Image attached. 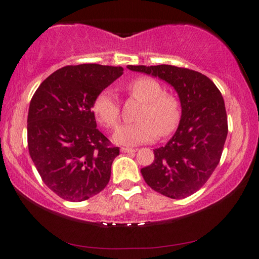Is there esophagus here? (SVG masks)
Wrapping results in <instances>:
<instances>
[{"instance_id":"obj_1","label":"esophagus","mask_w":259,"mask_h":259,"mask_svg":"<svg viewBox=\"0 0 259 259\" xmlns=\"http://www.w3.org/2000/svg\"><path fill=\"white\" fill-rule=\"evenodd\" d=\"M137 150H134V148H131V147H122L121 148V152L123 153H133V152H136Z\"/></svg>"}]
</instances>
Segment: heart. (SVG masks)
Listing matches in <instances>:
<instances>
[{"label":"heart","instance_id":"b5f03b06","mask_svg":"<svg viewBox=\"0 0 259 259\" xmlns=\"http://www.w3.org/2000/svg\"><path fill=\"white\" fill-rule=\"evenodd\" d=\"M125 90L131 97L144 102L137 116L138 122L123 125L114 134L121 145H138L167 136L176 128L180 118V104L175 95L164 92L157 80L139 76L130 81ZM92 109L95 118L106 128H114L120 119V105L111 90H104L95 97Z\"/></svg>","mask_w":259,"mask_h":259}]
</instances>
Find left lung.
I'll use <instances>...</instances> for the list:
<instances>
[{
    "label": "left lung",
    "instance_id": "1",
    "mask_svg": "<svg viewBox=\"0 0 259 259\" xmlns=\"http://www.w3.org/2000/svg\"><path fill=\"white\" fill-rule=\"evenodd\" d=\"M165 80L177 91L182 119L175 136L154 150V160L141 168L147 185L160 194L183 199L207 182L221 161L228 137L224 99L206 75L182 67L127 66Z\"/></svg>",
    "mask_w": 259,
    "mask_h": 259
}]
</instances>
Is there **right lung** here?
Returning <instances> with one entry per match:
<instances>
[{"instance_id":"1","label":"right lung","mask_w":259,"mask_h":259,"mask_svg":"<svg viewBox=\"0 0 259 259\" xmlns=\"http://www.w3.org/2000/svg\"><path fill=\"white\" fill-rule=\"evenodd\" d=\"M121 67L84 63L51 74L30 100L28 150L42 182L69 201H82L105 189L119 147L97 128L92 105L121 76Z\"/></svg>"}]
</instances>
